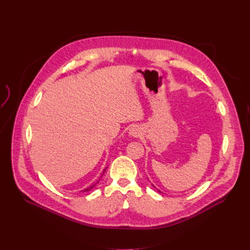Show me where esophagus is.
Instances as JSON below:
<instances>
[{"instance_id": "obj_1", "label": "esophagus", "mask_w": 250, "mask_h": 250, "mask_svg": "<svg viewBox=\"0 0 250 250\" xmlns=\"http://www.w3.org/2000/svg\"><path fill=\"white\" fill-rule=\"evenodd\" d=\"M129 134L131 136H138L139 135V129L136 127H132L129 129Z\"/></svg>"}]
</instances>
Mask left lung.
Masks as SVG:
<instances>
[{
    "label": "left lung",
    "instance_id": "1",
    "mask_svg": "<svg viewBox=\"0 0 250 250\" xmlns=\"http://www.w3.org/2000/svg\"><path fill=\"white\" fill-rule=\"evenodd\" d=\"M158 191H159V190H158ZM159 192H160V191H159ZM160 193H161V192H160Z\"/></svg>",
    "mask_w": 250,
    "mask_h": 250
}]
</instances>
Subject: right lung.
I'll use <instances>...</instances> for the list:
<instances>
[{
    "label": "right lung",
    "mask_w": 250,
    "mask_h": 250,
    "mask_svg": "<svg viewBox=\"0 0 250 250\" xmlns=\"http://www.w3.org/2000/svg\"><path fill=\"white\" fill-rule=\"evenodd\" d=\"M104 171H105V169H104ZM104 173H103V174H104ZM97 183H99V181H98V182H97ZM97 183H96V184H97ZM96 184H94V185H92V186H90V187H89V188H87V189H85V190H84V192H89V191H90V190H92V189H93V188H94V187H95V185H96Z\"/></svg>",
    "instance_id": "obj_1"
}]
</instances>
